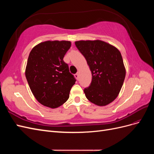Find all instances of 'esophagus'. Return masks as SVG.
I'll return each mask as SVG.
<instances>
[{"label":"esophagus","instance_id":"1","mask_svg":"<svg viewBox=\"0 0 154 154\" xmlns=\"http://www.w3.org/2000/svg\"><path fill=\"white\" fill-rule=\"evenodd\" d=\"M74 76H75V78L77 79V80H78V77H79V74H78V72H77L76 74H74Z\"/></svg>","mask_w":154,"mask_h":154}]
</instances>
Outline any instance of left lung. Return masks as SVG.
<instances>
[{"label": "left lung", "mask_w": 154, "mask_h": 154, "mask_svg": "<svg viewBox=\"0 0 154 154\" xmlns=\"http://www.w3.org/2000/svg\"><path fill=\"white\" fill-rule=\"evenodd\" d=\"M75 45L84 56L92 73L91 85L84 93L91 103L105 106L118 97L126 74L122 54L104 41L80 40Z\"/></svg>", "instance_id": "left-lung-1"}]
</instances>
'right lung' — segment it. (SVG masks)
Returning a JSON list of instances; mask_svg holds the SVG:
<instances>
[{"label":"right lung","instance_id":"add662e5","mask_svg":"<svg viewBox=\"0 0 154 154\" xmlns=\"http://www.w3.org/2000/svg\"><path fill=\"white\" fill-rule=\"evenodd\" d=\"M70 41H45L32 49L25 74L36 100L56 109L66 103L76 80L69 72L63 57L71 48Z\"/></svg>","mask_w":154,"mask_h":154}]
</instances>
